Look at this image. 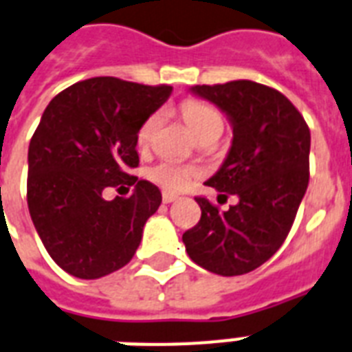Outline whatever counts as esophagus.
I'll list each match as a JSON object with an SVG mask.
<instances>
[{"mask_svg": "<svg viewBox=\"0 0 352 352\" xmlns=\"http://www.w3.org/2000/svg\"><path fill=\"white\" fill-rule=\"evenodd\" d=\"M177 199H179V197H177L175 194H168V192H164V194H162V201H164L166 205H170V203H175Z\"/></svg>", "mask_w": 352, "mask_h": 352, "instance_id": "34e87169", "label": "esophagus"}]
</instances>
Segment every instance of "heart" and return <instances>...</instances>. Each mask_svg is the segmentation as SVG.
Instances as JSON below:
<instances>
[{
	"mask_svg": "<svg viewBox=\"0 0 352 352\" xmlns=\"http://www.w3.org/2000/svg\"><path fill=\"white\" fill-rule=\"evenodd\" d=\"M181 112L188 125H190V129L195 133V136H201L210 127L221 125V118H219L218 112L210 109V107H206V104L199 103V101L182 103ZM158 125H160V114H151L146 122L142 123V127L138 129V134H136L138 146L147 147L151 144ZM197 175H199L197 168L182 164V162H177V160H160L158 164H155L147 171V177L155 184L168 190V192H181Z\"/></svg>",
	"mask_w": 352,
	"mask_h": 352,
	"instance_id": "heart-1",
	"label": "heart"
}]
</instances>
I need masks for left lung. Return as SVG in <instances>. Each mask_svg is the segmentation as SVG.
I'll return each instance as SVG.
<instances>
[{"label":"left lung","instance_id":"8db88e82","mask_svg":"<svg viewBox=\"0 0 352 352\" xmlns=\"http://www.w3.org/2000/svg\"><path fill=\"white\" fill-rule=\"evenodd\" d=\"M190 92L216 104L232 127L229 153L206 184L238 195V203L219 212L197 197L199 223L182 241L201 267L243 275L272 258L292 229L308 186L310 131L286 96L253 80L197 85Z\"/></svg>","mask_w":352,"mask_h":352}]
</instances>
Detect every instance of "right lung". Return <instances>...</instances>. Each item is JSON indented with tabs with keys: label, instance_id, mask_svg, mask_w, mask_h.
Returning <instances> with one entry per match:
<instances>
[{
	"label": "right lung",
	"instance_id": "obj_1",
	"mask_svg": "<svg viewBox=\"0 0 352 352\" xmlns=\"http://www.w3.org/2000/svg\"><path fill=\"white\" fill-rule=\"evenodd\" d=\"M173 88L114 77L80 80L55 96L34 131L27 162V205L47 253L77 278H99L133 258L162 195L129 175L138 166L136 134ZM133 186L107 201L104 187Z\"/></svg>",
	"mask_w": 352,
	"mask_h": 352
}]
</instances>
